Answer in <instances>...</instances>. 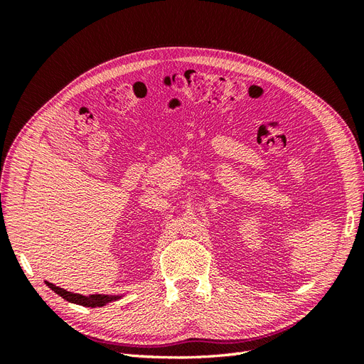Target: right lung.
Listing matches in <instances>:
<instances>
[{
	"mask_svg": "<svg viewBox=\"0 0 364 364\" xmlns=\"http://www.w3.org/2000/svg\"><path fill=\"white\" fill-rule=\"evenodd\" d=\"M48 285H50V289L53 291H56L59 296H62L65 301L73 302V304H79V305H83V306H102V305L107 304L109 301L115 299V297L102 296V294H91L90 297H86V296H82V294H74V293H70V291L63 290V289H59L53 284H48Z\"/></svg>",
	"mask_w": 364,
	"mask_h": 364,
	"instance_id": "add662e5",
	"label": "right lung"
}]
</instances>
